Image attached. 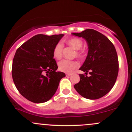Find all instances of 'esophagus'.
I'll return each mask as SVG.
<instances>
[{
	"label": "esophagus",
	"mask_w": 132,
	"mask_h": 132,
	"mask_svg": "<svg viewBox=\"0 0 132 132\" xmlns=\"http://www.w3.org/2000/svg\"><path fill=\"white\" fill-rule=\"evenodd\" d=\"M71 75V73H66V76H67V77L70 76Z\"/></svg>",
	"instance_id": "1"
}]
</instances>
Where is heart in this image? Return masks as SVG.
Wrapping results in <instances>:
<instances>
[{"label": "heart", "instance_id": "b5f03b06", "mask_svg": "<svg viewBox=\"0 0 132 132\" xmlns=\"http://www.w3.org/2000/svg\"><path fill=\"white\" fill-rule=\"evenodd\" d=\"M64 42L66 45H69L76 50L75 56L79 58H82L86 55V51L84 49H82L83 42L81 39L78 38H72L64 40ZM53 56L57 60H60L63 55V45L61 43H57L54 47L53 51ZM78 66V63L75 61L69 60H63L60 61L58 64L59 70L64 72H71L75 68Z\"/></svg>", "mask_w": 132, "mask_h": 132}]
</instances>
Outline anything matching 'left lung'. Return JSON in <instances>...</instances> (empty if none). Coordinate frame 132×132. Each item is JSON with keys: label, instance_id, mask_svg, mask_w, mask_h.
<instances>
[{"label": "left lung", "instance_id": "1", "mask_svg": "<svg viewBox=\"0 0 132 132\" xmlns=\"http://www.w3.org/2000/svg\"><path fill=\"white\" fill-rule=\"evenodd\" d=\"M72 35L85 39L88 53L79 68L89 71L90 76L80 74V81L74 86L83 97L97 99L107 94L116 83L119 72V60L115 46L105 36L93 29H86Z\"/></svg>", "mask_w": 132, "mask_h": 132}]
</instances>
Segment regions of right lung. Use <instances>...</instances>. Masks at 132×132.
Returning <instances> with one entry per match:
<instances>
[{"instance_id":"obj_1","label":"right lung","mask_w":132,"mask_h":132,"mask_svg":"<svg viewBox=\"0 0 132 132\" xmlns=\"http://www.w3.org/2000/svg\"><path fill=\"white\" fill-rule=\"evenodd\" d=\"M63 34L34 36L16 50L13 60V81L21 95L34 103H43L53 96L60 80L66 76L56 71L54 47Z\"/></svg>"}]
</instances>
